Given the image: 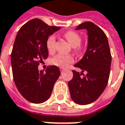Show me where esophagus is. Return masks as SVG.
Wrapping results in <instances>:
<instances>
[{"label": "esophagus", "mask_w": 125, "mask_h": 125, "mask_svg": "<svg viewBox=\"0 0 125 125\" xmlns=\"http://www.w3.org/2000/svg\"><path fill=\"white\" fill-rule=\"evenodd\" d=\"M60 70H61V73H62V72H64V69L63 68H60Z\"/></svg>", "instance_id": "1"}]
</instances>
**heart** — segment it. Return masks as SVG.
Here are the masks:
<instances>
[{"mask_svg":"<svg viewBox=\"0 0 125 125\" xmlns=\"http://www.w3.org/2000/svg\"><path fill=\"white\" fill-rule=\"evenodd\" d=\"M64 36L69 41V42L72 47H78L81 42V37L78 33L73 31H68L65 32ZM55 43H56V37L52 35L48 37L46 41L47 49L49 52H53L55 49ZM73 58L71 55L66 54H58L57 56L53 58L51 60V63L53 65L58 66L61 68H64L67 67L70 63L73 62Z\"/></svg>","mask_w":125,"mask_h":125,"instance_id":"obj_1","label":"heart"}]
</instances>
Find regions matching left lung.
<instances>
[{"mask_svg":"<svg viewBox=\"0 0 125 125\" xmlns=\"http://www.w3.org/2000/svg\"><path fill=\"white\" fill-rule=\"evenodd\" d=\"M75 29L87 31L88 43L84 56L74 66L86 76L73 72V78L68 83L73 101L80 105L89 104L98 99L107 84L111 63L108 39L104 31L92 22H84Z\"/></svg>","mask_w":125,"mask_h":125,"instance_id":"left-lung-1","label":"left lung"}]
</instances>
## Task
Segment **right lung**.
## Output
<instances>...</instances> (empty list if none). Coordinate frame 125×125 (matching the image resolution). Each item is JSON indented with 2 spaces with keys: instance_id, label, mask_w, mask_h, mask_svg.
Segmentation results:
<instances>
[{
  "instance_id": "1",
  "label": "right lung",
  "mask_w": 125,
  "mask_h": 125,
  "mask_svg": "<svg viewBox=\"0 0 125 125\" xmlns=\"http://www.w3.org/2000/svg\"><path fill=\"white\" fill-rule=\"evenodd\" d=\"M60 29L35 18L22 26L16 35L11 54L13 77L18 92L30 103L40 104L49 99L61 75L55 65L49 66L45 72L38 69L48 57L47 38Z\"/></svg>"
}]
</instances>
